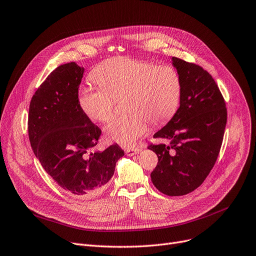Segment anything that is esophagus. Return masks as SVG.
I'll list each match as a JSON object with an SVG mask.
<instances>
[{
  "label": "esophagus",
  "instance_id": "esophagus-1",
  "mask_svg": "<svg viewBox=\"0 0 256 256\" xmlns=\"http://www.w3.org/2000/svg\"><path fill=\"white\" fill-rule=\"evenodd\" d=\"M125 152H126L127 156H133V155H136V154H138L140 152V149H138V148H130V149H126Z\"/></svg>",
  "mask_w": 256,
  "mask_h": 256
}]
</instances>
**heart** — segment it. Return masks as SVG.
Returning <instances> with one entry per match:
<instances>
[{
	"label": "heart",
	"instance_id": "1",
	"mask_svg": "<svg viewBox=\"0 0 256 256\" xmlns=\"http://www.w3.org/2000/svg\"><path fill=\"white\" fill-rule=\"evenodd\" d=\"M92 77L98 85L82 84L78 90L80 108L90 118L106 122L112 116L114 98L125 94V107L130 112L114 118L104 131L109 140L126 148L146 134L149 120L154 125L164 123L180 103L182 82L171 66L114 57L96 68Z\"/></svg>",
	"mask_w": 256,
	"mask_h": 256
}]
</instances>
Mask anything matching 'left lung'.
I'll return each mask as SVG.
<instances>
[{
	"label": "left lung",
	"instance_id": "8db88e82",
	"mask_svg": "<svg viewBox=\"0 0 256 256\" xmlns=\"http://www.w3.org/2000/svg\"><path fill=\"white\" fill-rule=\"evenodd\" d=\"M182 82L180 106L151 144L158 162L151 173L155 188L166 196H184L199 188L214 168L223 142L227 109L208 72L198 64L172 57Z\"/></svg>",
	"mask_w": 256,
	"mask_h": 256
}]
</instances>
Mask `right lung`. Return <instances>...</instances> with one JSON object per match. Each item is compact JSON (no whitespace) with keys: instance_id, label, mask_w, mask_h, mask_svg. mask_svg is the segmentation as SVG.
Masks as SVG:
<instances>
[{"instance_id":"obj_1","label":"right lung","mask_w":256,"mask_h":256,"mask_svg":"<svg viewBox=\"0 0 256 256\" xmlns=\"http://www.w3.org/2000/svg\"><path fill=\"white\" fill-rule=\"evenodd\" d=\"M83 72L70 62L46 77L30 102L28 134L35 156L60 188L77 197H92L105 190L124 151L118 144L92 151L101 129L78 102Z\"/></svg>"}]
</instances>
